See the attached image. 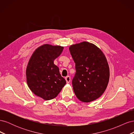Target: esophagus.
I'll return each mask as SVG.
<instances>
[{"mask_svg": "<svg viewBox=\"0 0 134 134\" xmlns=\"http://www.w3.org/2000/svg\"><path fill=\"white\" fill-rule=\"evenodd\" d=\"M65 80L66 81L67 83H69L70 82V76H67L65 77Z\"/></svg>", "mask_w": 134, "mask_h": 134, "instance_id": "esophagus-1", "label": "esophagus"}]
</instances>
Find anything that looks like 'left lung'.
<instances>
[{"mask_svg":"<svg viewBox=\"0 0 134 134\" xmlns=\"http://www.w3.org/2000/svg\"><path fill=\"white\" fill-rule=\"evenodd\" d=\"M69 51L75 63L72 84L76 97L84 102L98 98L106 90L109 78L104 54L94 44L85 41L70 46Z\"/></svg>","mask_w":134,"mask_h":134,"instance_id":"8db88e82","label":"left lung"}]
</instances>
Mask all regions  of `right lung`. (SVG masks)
Returning <instances> with one entry per match:
<instances>
[{
    "label": "right lung",
    "instance_id": "add662e5",
    "mask_svg": "<svg viewBox=\"0 0 134 134\" xmlns=\"http://www.w3.org/2000/svg\"><path fill=\"white\" fill-rule=\"evenodd\" d=\"M63 47L45 44L31 56L26 69L28 87L35 94L45 100L57 96L66 84L54 60L62 54Z\"/></svg>",
    "mask_w": 134,
    "mask_h": 134
}]
</instances>
